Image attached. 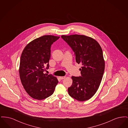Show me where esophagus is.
Listing matches in <instances>:
<instances>
[{"mask_svg":"<svg viewBox=\"0 0 128 128\" xmlns=\"http://www.w3.org/2000/svg\"><path fill=\"white\" fill-rule=\"evenodd\" d=\"M65 78H66L65 76H61V77H60V79L61 80L64 79Z\"/></svg>","mask_w":128,"mask_h":128,"instance_id":"1","label":"esophagus"}]
</instances>
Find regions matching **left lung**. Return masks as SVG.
<instances>
[{
	"label": "left lung",
	"mask_w": 128,
	"mask_h": 128,
	"mask_svg": "<svg viewBox=\"0 0 128 128\" xmlns=\"http://www.w3.org/2000/svg\"><path fill=\"white\" fill-rule=\"evenodd\" d=\"M61 38L73 50L76 62L82 65L81 76L72 77V84L68 88V94L79 101L87 100L96 94L102 79L104 70L102 49L90 37L74 34Z\"/></svg>",
	"instance_id": "left-lung-1"
}]
</instances>
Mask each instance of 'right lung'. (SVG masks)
Returning <instances> with one entry per match:
<instances>
[{
  "instance_id": "right-lung-1",
  "label": "right lung",
  "mask_w": 128,
  "mask_h": 128,
  "mask_svg": "<svg viewBox=\"0 0 128 128\" xmlns=\"http://www.w3.org/2000/svg\"><path fill=\"white\" fill-rule=\"evenodd\" d=\"M60 37L44 36L29 43L21 55L19 68L22 84L28 94L43 100L51 96L58 81L52 74L44 73L49 67L51 46Z\"/></svg>"
}]
</instances>
